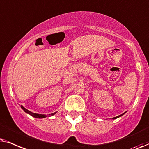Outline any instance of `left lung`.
I'll use <instances>...</instances> for the list:
<instances>
[{
	"instance_id": "8db88e82",
	"label": "left lung",
	"mask_w": 149,
	"mask_h": 149,
	"mask_svg": "<svg viewBox=\"0 0 149 149\" xmlns=\"http://www.w3.org/2000/svg\"><path fill=\"white\" fill-rule=\"evenodd\" d=\"M124 114V113L123 114H121V115H119V116H116V117H114L113 118V119H115V118H118V117H120V116H121L122 115H123Z\"/></svg>"
}]
</instances>
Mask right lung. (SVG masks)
Wrapping results in <instances>:
<instances>
[{
	"mask_svg": "<svg viewBox=\"0 0 149 149\" xmlns=\"http://www.w3.org/2000/svg\"><path fill=\"white\" fill-rule=\"evenodd\" d=\"M21 108H22V110H23L24 111V112H25L26 113H27V114L31 115L32 116H33V117H35V118H45V117H46V116H47L46 115H45V114H35V113L32 112H31V111L28 110L27 109H26L25 108H24V107H23L22 106H21ZM56 112H54V113H53V114H49V116H52V115L55 114H56Z\"/></svg>",
	"mask_w": 149,
	"mask_h": 149,
	"instance_id": "right-lung-1",
	"label": "right lung"
}]
</instances>
